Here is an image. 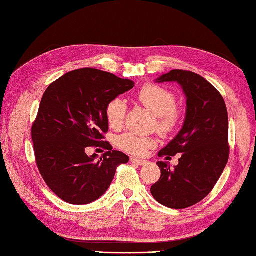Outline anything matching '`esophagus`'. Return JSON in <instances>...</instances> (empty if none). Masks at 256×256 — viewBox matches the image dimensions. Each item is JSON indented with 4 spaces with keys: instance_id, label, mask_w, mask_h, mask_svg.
<instances>
[{
    "instance_id": "1",
    "label": "esophagus",
    "mask_w": 256,
    "mask_h": 256,
    "mask_svg": "<svg viewBox=\"0 0 256 256\" xmlns=\"http://www.w3.org/2000/svg\"><path fill=\"white\" fill-rule=\"evenodd\" d=\"M130 162L136 164L138 166H144L147 164V160H142V159H138V158H130Z\"/></svg>"
}]
</instances>
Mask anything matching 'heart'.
<instances>
[{"instance_id":"1","label":"heart","mask_w":256,"mask_h":256,"mask_svg":"<svg viewBox=\"0 0 256 256\" xmlns=\"http://www.w3.org/2000/svg\"><path fill=\"white\" fill-rule=\"evenodd\" d=\"M136 98L155 116L154 128L159 134L166 136L174 133L182 123L184 109L176 104V94L169 88L148 82L140 89ZM104 114L110 128H120L126 118V104L120 98L112 99L106 106ZM118 145L130 155L142 156L148 150L155 147L156 140L128 132L118 138Z\"/></svg>"}]
</instances>
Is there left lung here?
I'll use <instances>...</instances> for the list:
<instances>
[{
	"label": "left lung",
	"mask_w": 256,
	"mask_h": 256,
	"mask_svg": "<svg viewBox=\"0 0 256 256\" xmlns=\"http://www.w3.org/2000/svg\"><path fill=\"white\" fill-rule=\"evenodd\" d=\"M158 80L182 86L186 116L180 133L158 154L159 157L181 154L179 164L171 169L168 162H158L162 176L150 192L164 206L183 210L212 192L228 162V111L222 94L191 70H172Z\"/></svg>",
	"instance_id": "left-lung-1"
}]
</instances>
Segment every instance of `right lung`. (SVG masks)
I'll use <instances>...</instances> for the list:
<instances>
[{"label": "right lung", "mask_w": 256, "mask_h": 256, "mask_svg": "<svg viewBox=\"0 0 256 256\" xmlns=\"http://www.w3.org/2000/svg\"><path fill=\"white\" fill-rule=\"evenodd\" d=\"M134 82L109 72L85 68L68 72L51 82L32 126L34 159L51 191L68 204L92 203L108 190L116 168L128 162L121 152L112 150L104 134L109 126L106 106ZM87 146L107 152L86 155Z\"/></svg>", "instance_id": "add662e5"}]
</instances>
